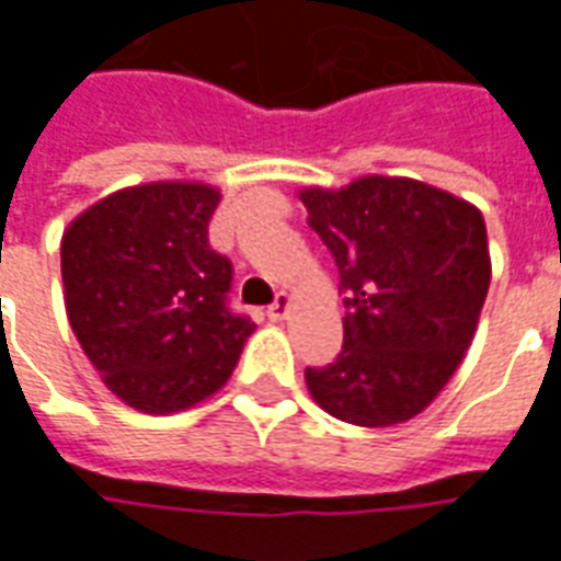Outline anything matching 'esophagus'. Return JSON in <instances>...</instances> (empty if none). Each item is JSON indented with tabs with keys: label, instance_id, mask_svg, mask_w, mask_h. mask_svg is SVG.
I'll return each mask as SVG.
<instances>
[{
	"label": "esophagus",
	"instance_id": "obj_1",
	"mask_svg": "<svg viewBox=\"0 0 561 561\" xmlns=\"http://www.w3.org/2000/svg\"><path fill=\"white\" fill-rule=\"evenodd\" d=\"M288 309H291V297L285 291L276 294V300L267 306V318L270 321H282V318L288 316Z\"/></svg>",
	"mask_w": 561,
	"mask_h": 561
}]
</instances>
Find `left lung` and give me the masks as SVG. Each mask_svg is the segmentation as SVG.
<instances>
[{
	"instance_id": "obj_1",
	"label": "left lung",
	"mask_w": 561,
	"mask_h": 561,
	"mask_svg": "<svg viewBox=\"0 0 561 561\" xmlns=\"http://www.w3.org/2000/svg\"><path fill=\"white\" fill-rule=\"evenodd\" d=\"M300 201L348 309L342 352L306 369L309 393L345 423L409 421L445 388L478 328L490 288L481 209L397 176L306 188Z\"/></svg>"
}]
</instances>
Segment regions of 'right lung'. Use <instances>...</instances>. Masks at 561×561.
Instances as JSON below:
<instances>
[{
	"label": "right lung",
	"mask_w": 561,
	"mask_h": 561,
	"mask_svg": "<svg viewBox=\"0 0 561 561\" xmlns=\"http://www.w3.org/2000/svg\"><path fill=\"white\" fill-rule=\"evenodd\" d=\"M216 207L213 185H135L92 204L62 233L71 330L104 385L138 412L207 400L255 330L228 306L233 267L207 237Z\"/></svg>",
	"instance_id": "1"
}]
</instances>
